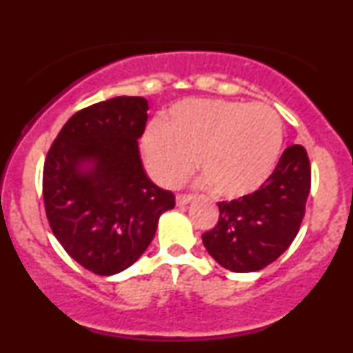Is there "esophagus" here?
I'll return each instance as SVG.
<instances>
[{"label": "esophagus", "instance_id": "34e87169", "mask_svg": "<svg viewBox=\"0 0 353 353\" xmlns=\"http://www.w3.org/2000/svg\"><path fill=\"white\" fill-rule=\"evenodd\" d=\"M190 201H194V196H190V194H177V197H176L177 205H185V204H189Z\"/></svg>", "mask_w": 353, "mask_h": 353}]
</instances>
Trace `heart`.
Here are the masks:
<instances>
[{
    "instance_id": "b5f03b06",
    "label": "heart",
    "mask_w": 353,
    "mask_h": 353,
    "mask_svg": "<svg viewBox=\"0 0 353 353\" xmlns=\"http://www.w3.org/2000/svg\"><path fill=\"white\" fill-rule=\"evenodd\" d=\"M282 148V123L265 104L189 99L174 106L165 125L145 129L143 151L154 179L177 185L196 168L216 194L237 199L269 179Z\"/></svg>"
}]
</instances>
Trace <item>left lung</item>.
<instances>
[{
  "mask_svg": "<svg viewBox=\"0 0 353 353\" xmlns=\"http://www.w3.org/2000/svg\"><path fill=\"white\" fill-rule=\"evenodd\" d=\"M310 161L301 144L289 145L255 192L219 202V221L202 234L214 261L232 272H255L289 249L305 216Z\"/></svg>",
  "mask_w": 353,
  "mask_h": 353,
  "instance_id": "1",
  "label": "left lung"
}]
</instances>
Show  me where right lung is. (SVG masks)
<instances>
[{
	"label": "right lung",
	"instance_id": "add662e5",
	"mask_svg": "<svg viewBox=\"0 0 353 353\" xmlns=\"http://www.w3.org/2000/svg\"><path fill=\"white\" fill-rule=\"evenodd\" d=\"M148 109L141 96L81 109L44 161L43 197L52 234L92 274L112 275L134 264L151 244L161 214L176 205L171 190L157 188L141 163L137 139Z\"/></svg>",
	"mask_w": 353,
	"mask_h": 353
}]
</instances>
